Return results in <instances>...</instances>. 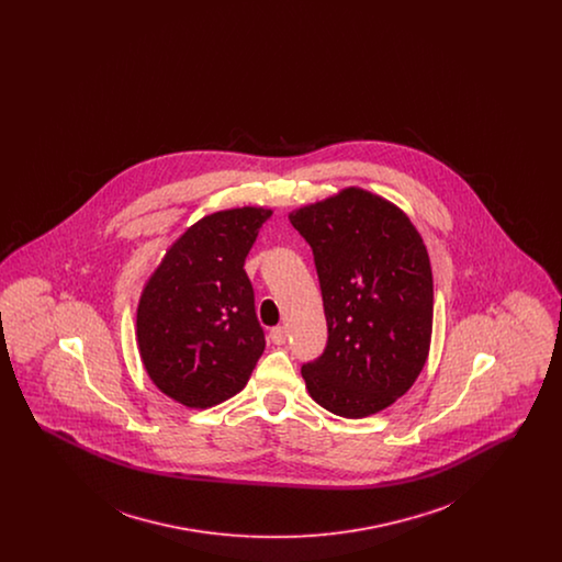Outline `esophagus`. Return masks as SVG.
I'll list each match as a JSON object with an SVG mask.
<instances>
[{
	"mask_svg": "<svg viewBox=\"0 0 562 562\" xmlns=\"http://www.w3.org/2000/svg\"><path fill=\"white\" fill-rule=\"evenodd\" d=\"M286 337H289V333H286L284 326H276V328L269 330V339H271V344H276V346H284V344H286Z\"/></svg>",
	"mask_w": 562,
	"mask_h": 562,
	"instance_id": "esophagus-1",
	"label": "esophagus"
}]
</instances>
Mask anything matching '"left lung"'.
Returning a JSON list of instances; mask_svg holds the SVG:
<instances>
[{
    "instance_id": "8db88e82",
    "label": "left lung",
    "mask_w": 562,
    "mask_h": 562,
    "mask_svg": "<svg viewBox=\"0 0 562 562\" xmlns=\"http://www.w3.org/2000/svg\"><path fill=\"white\" fill-rule=\"evenodd\" d=\"M312 246L328 341L301 367L310 396L360 419L404 396L428 360L434 282L428 250L401 209L348 188L289 214Z\"/></svg>"
}]
</instances>
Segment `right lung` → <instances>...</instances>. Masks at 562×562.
Segmentation results:
<instances>
[{"instance_id": "right-lung-1", "label": "right lung", "mask_w": 562, "mask_h": 562, "mask_svg": "<svg viewBox=\"0 0 562 562\" xmlns=\"http://www.w3.org/2000/svg\"><path fill=\"white\" fill-rule=\"evenodd\" d=\"M271 216L244 206L200 218L149 276L136 307L143 367L158 390L189 408L236 396L266 349L244 271Z\"/></svg>"}]
</instances>
